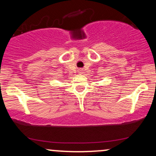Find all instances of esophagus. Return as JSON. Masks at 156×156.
Returning <instances> with one entry per match:
<instances>
[{
  "label": "esophagus",
  "mask_w": 156,
  "mask_h": 156,
  "mask_svg": "<svg viewBox=\"0 0 156 156\" xmlns=\"http://www.w3.org/2000/svg\"><path fill=\"white\" fill-rule=\"evenodd\" d=\"M78 74H80V75H81V74H83V69H79V70H78Z\"/></svg>",
  "instance_id": "esophagus-1"
}]
</instances>
